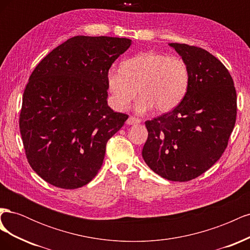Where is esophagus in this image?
Masks as SVG:
<instances>
[{
	"instance_id": "1",
	"label": "esophagus",
	"mask_w": 250,
	"mask_h": 250,
	"mask_svg": "<svg viewBox=\"0 0 250 250\" xmlns=\"http://www.w3.org/2000/svg\"><path fill=\"white\" fill-rule=\"evenodd\" d=\"M141 122V120L138 118H134V117H129L126 121V124L128 125H134V124H139Z\"/></svg>"
}]
</instances>
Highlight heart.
Returning a JSON list of instances; mask_svg holds the SVG:
<instances>
[{
  "instance_id": "b5f03b06",
  "label": "heart",
  "mask_w": 250,
  "mask_h": 250,
  "mask_svg": "<svg viewBox=\"0 0 250 250\" xmlns=\"http://www.w3.org/2000/svg\"><path fill=\"white\" fill-rule=\"evenodd\" d=\"M106 80L116 109L125 110L139 93L138 112H168L186 97L190 74L183 59L148 51L125 60L121 70L112 67Z\"/></svg>"
}]
</instances>
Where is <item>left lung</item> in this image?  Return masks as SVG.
I'll use <instances>...</instances> for the list:
<instances>
[{
  "label": "left lung",
  "instance_id": "left-lung-1",
  "mask_svg": "<svg viewBox=\"0 0 250 250\" xmlns=\"http://www.w3.org/2000/svg\"><path fill=\"white\" fill-rule=\"evenodd\" d=\"M186 62L190 82L172 111L146 121L142 156L148 167L172 181H188L223 154L236 123L237 94L228 69L208 51L171 42Z\"/></svg>",
  "mask_w": 250,
  "mask_h": 250
}]
</instances>
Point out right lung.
<instances>
[{
    "label": "right lung",
    "mask_w": 250,
    "mask_h": 250,
    "mask_svg": "<svg viewBox=\"0 0 250 250\" xmlns=\"http://www.w3.org/2000/svg\"><path fill=\"white\" fill-rule=\"evenodd\" d=\"M129 39L74 36L32 72L22 96L20 129L27 160L52 186L87 185L103 164L107 141L128 119L107 104V73Z\"/></svg>",
    "instance_id": "add662e5"
}]
</instances>
